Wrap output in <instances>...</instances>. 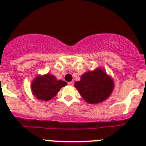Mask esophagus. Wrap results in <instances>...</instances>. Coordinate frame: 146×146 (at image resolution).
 I'll return each mask as SVG.
<instances>
[{"label":"esophagus","mask_w":146,"mask_h":146,"mask_svg":"<svg viewBox=\"0 0 146 146\" xmlns=\"http://www.w3.org/2000/svg\"><path fill=\"white\" fill-rule=\"evenodd\" d=\"M68 85H70V86H73V82H68Z\"/></svg>","instance_id":"1"}]
</instances>
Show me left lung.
I'll return each instance as SVG.
<instances>
[{
    "label": "left lung",
    "mask_w": 146,
    "mask_h": 146,
    "mask_svg": "<svg viewBox=\"0 0 146 146\" xmlns=\"http://www.w3.org/2000/svg\"><path fill=\"white\" fill-rule=\"evenodd\" d=\"M75 87L82 98L90 104H98L105 100L114 88L113 80L100 68L84 73Z\"/></svg>",
    "instance_id": "obj_1"
}]
</instances>
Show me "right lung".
I'll return each mask as SVG.
<instances>
[{
	"label": "right lung",
	"instance_id": "add662e5",
	"mask_svg": "<svg viewBox=\"0 0 146 146\" xmlns=\"http://www.w3.org/2000/svg\"><path fill=\"white\" fill-rule=\"evenodd\" d=\"M67 85L66 82L56 80L55 76L46 74L35 78L32 84V90L37 99L47 101L56 96L62 87Z\"/></svg>",
	"mask_w": 146,
	"mask_h": 146
}]
</instances>
